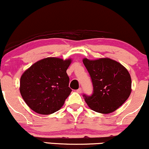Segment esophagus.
<instances>
[{
  "label": "esophagus",
  "instance_id": "esophagus-1",
  "mask_svg": "<svg viewBox=\"0 0 149 149\" xmlns=\"http://www.w3.org/2000/svg\"><path fill=\"white\" fill-rule=\"evenodd\" d=\"M76 91H77V92H78V93H81V92H82V88H78V90H76Z\"/></svg>",
  "mask_w": 149,
  "mask_h": 149
}]
</instances>
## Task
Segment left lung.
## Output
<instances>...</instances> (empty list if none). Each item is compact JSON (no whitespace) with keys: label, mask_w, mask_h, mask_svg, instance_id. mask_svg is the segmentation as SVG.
Instances as JSON below:
<instances>
[{"label":"left lung","mask_w":149,"mask_h":149,"mask_svg":"<svg viewBox=\"0 0 149 149\" xmlns=\"http://www.w3.org/2000/svg\"><path fill=\"white\" fill-rule=\"evenodd\" d=\"M83 61L93 87L91 95H83L85 102L96 112L107 114L115 111L130 95L132 80L127 70L109 58H85Z\"/></svg>","instance_id":"obj_1"}]
</instances>
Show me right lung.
<instances>
[{"label": "right lung", "instance_id": "obj_1", "mask_svg": "<svg viewBox=\"0 0 149 149\" xmlns=\"http://www.w3.org/2000/svg\"><path fill=\"white\" fill-rule=\"evenodd\" d=\"M71 59L48 57L37 61L22 74L20 93L35 112L48 115L64 105L71 92L66 70Z\"/></svg>", "mask_w": 149, "mask_h": 149}]
</instances>
